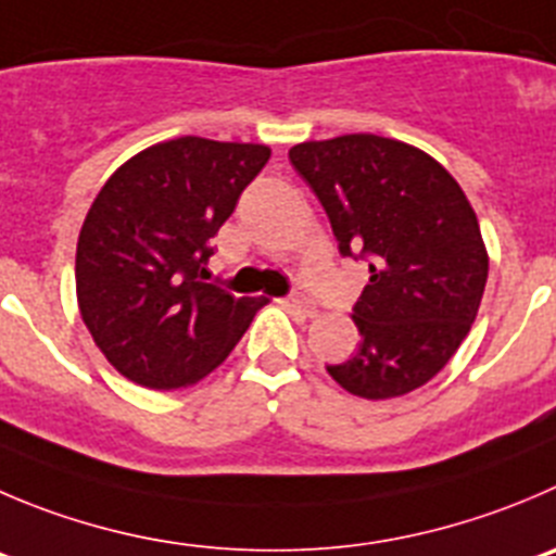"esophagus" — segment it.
Here are the masks:
<instances>
[{
	"instance_id": "1",
	"label": "esophagus",
	"mask_w": 556,
	"mask_h": 556,
	"mask_svg": "<svg viewBox=\"0 0 556 556\" xmlns=\"http://www.w3.org/2000/svg\"><path fill=\"white\" fill-rule=\"evenodd\" d=\"M287 305L294 311V314H303V316H316V305L314 300L303 298V294H292V298H287Z\"/></svg>"
}]
</instances>
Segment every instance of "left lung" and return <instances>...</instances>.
<instances>
[{
  "mask_svg": "<svg viewBox=\"0 0 556 556\" xmlns=\"http://www.w3.org/2000/svg\"><path fill=\"white\" fill-rule=\"evenodd\" d=\"M289 161L325 207L338 251L371 273L352 314L361 346L327 374L368 401L422 388L467 338L489 278L462 185L417 147L374 134L303 141Z\"/></svg>",
  "mask_w": 556,
  "mask_h": 556,
  "instance_id": "left-lung-1",
  "label": "left lung"
}]
</instances>
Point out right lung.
<instances>
[{
  "mask_svg": "<svg viewBox=\"0 0 556 556\" xmlns=\"http://www.w3.org/2000/svg\"><path fill=\"white\" fill-rule=\"evenodd\" d=\"M267 161L264 144L182 136L141 150L94 195L78 235L76 298L125 379L150 390L195 384L267 305L207 281L213 237Z\"/></svg>",
  "mask_w": 556,
  "mask_h": 556,
  "instance_id": "add662e5",
  "label": "right lung"
}]
</instances>
